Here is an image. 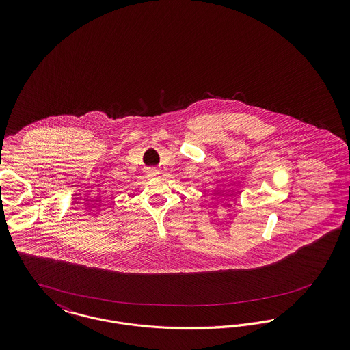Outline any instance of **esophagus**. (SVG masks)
<instances>
[{
	"label": "esophagus",
	"instance_id": "obj_1",
	"mask_svg": "<svg viewBox=\"0 0 350 350\" xmlns=\"http://www.w3.org/2000/svg\"><path fill=\"white\" fill-rule=\"evenodd\" d=\"M152 173H153V174H157V173H159V172H157V170H156V169H153V170H152Z\"/></svg>",
	"mask_w": 350,
	"mask_h": 350
}]
</instances>
